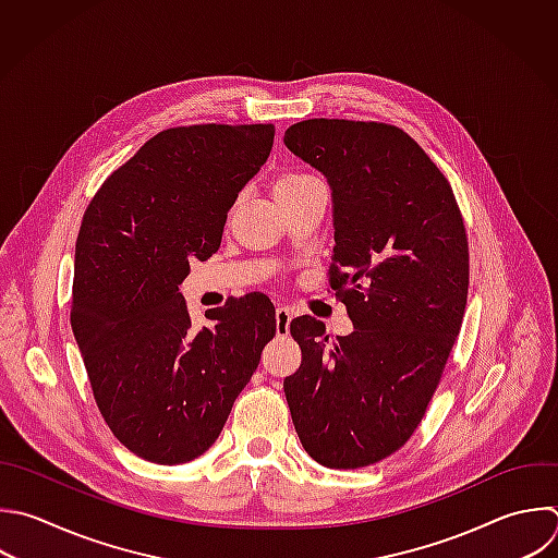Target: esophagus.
<instances>
[{
    "mask_svg": "<svg viewBox=\"0 0 558 558\" xmlns=\"http://www.w3.org/2000/svg\"><path fill=\"white\" fill-rule=\"evenodd\" d=\"M275 320H277V336H288L290 323H292V310L286 305H279L275 312Z\"/></svg>",
    "mask_w": 558,
    "mask_h": 558,
    "instance_id": "esophagus-1",
    "label": "esophagus"
}]
</instances>
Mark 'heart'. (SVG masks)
<instances>
[{
  "label": "heart",
  "instance_id": "obj_1",
  "mask_svg": "<svg viewBox=\"0 0 558 558\" xmlns=\"http://www.w3.org/2000/svg\"><path fill=\"white\" fill-rule=\"evenodd\" d=\"M316 181H318V179L312 177V174H307V172H301V170H286V172L279 174V179H277V183H275V192H277V196H279V194H288V192H294V190L305 187V185L316 183Z\"/></svg>",
  "mask_w": 558,
  "mask_h": 558
}]
</instances>
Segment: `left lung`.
<instances>
[{
  "instance_id": "obj_1",
  "label": "left lung",
  "mask_w": 558,
  "mask_h": 558,
  "mask_svg": "<svg viewBox=\"0 0 558 558\" xmlns=\"http://www.w3.org/2000/svg\"><path fill=\"white\" fill-rule=\"evenodd\" d=\"M283 142L331 187L329 283L353 320L333 342L312 316L290 323L301 366L286 399L316 462L368 466L412 436L460 331L462 214L445 174L397 126L318 118L292 124Z\"/></svg>"
}]
</instances>
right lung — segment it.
I'll return each instance as SVG.
<instances>
[{
    "instance_id": "right-lung-1",
    "label": "right lung",
    "mask_w": 558,
    "mask_h": 558,
    "mask_svg": "<svg viewBox=\"0 0 558 558\" xmlns=\"http://www.w3.org/2000/svg\"><path fill=\"white\" fill-rule=\"evenodd\" d=\"M272 140V124L168 129L102 183L83 216L72 329L107 425L144 460L205 453L277 333L266 294L209 310L214 325L196 327L179 292L190 262L218 251Z\"/></svg>"
}]
</instances>
